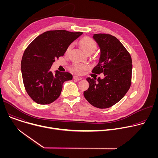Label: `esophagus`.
I'll list each match as a JSON object with an SVG mask.
<instances>
[{"instance_id": "obj_1", "label": "esophagus", "mask_w": 158, "mask_h": 158, "mask_svg": "<svg viewBox=\"0 0 158 158\" xmlns=\"http://www.w3.org/2000/svg\"><path fill=\"white\" fill-rule=\"evenodd\" d=\"M74 79H77V80H81L82 79V77H81V76H74Z\"/></svg>"}]
</instances>
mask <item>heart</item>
<instances>
[{
	"label": "heart",
	"instance_id": "1",
	"mask_svg": "<svg viewBox=\"0 0 158 158\" xmlns=\"http://www.w3.org/2000/svg\"><path fill=\"white\" fill-rule=\"evenodd\" d=\"M79 46L81 49L85 52L87 53L88 52H93L96 48V43L92 38L89 37H82L79 42ZM72 48V46L70 45L67 47L65 53L68 54ZM87 68V65L84 64H76L74 66V70L77 73H81L84 70Z\"/></svg>",
	"mask_w": 158,
	"mask_h": 158
}]
</instances>
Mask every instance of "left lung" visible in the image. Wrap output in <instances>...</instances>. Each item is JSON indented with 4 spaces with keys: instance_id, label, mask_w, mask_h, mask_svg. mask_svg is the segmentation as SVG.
Instances as JSON below:
<instances>
[{
    "instance_id": "left-lung-1",
    "label": "left lung",
    "mask_w": 158,
    "mask_h": 158,
    "mask_svg": "<svg viewBox=\"0 0 158 158\" xmlns=\"http://www.w3.org/2000/svg\"><path fill=\"white\" fill-rule=\"evenodd\" d=\"M100 48L98 63L92 73H104V78L86 80L89 84L84 92L86 100L93 106L106 109L118 102L126 94L131 84L132 59L121 42L106 34L93 35Z\"/></svg>"
}]
</instances>
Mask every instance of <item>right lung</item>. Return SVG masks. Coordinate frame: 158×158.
<instances>
[{"instance_id":"1","label":"right lung","mask_w":158,"mask_h":158,"mask_svg":"<svg viewBox=\"0 0 158 158\" xmlns=\"http://www.w3.org/2000/svg\"><path fill=\"white\" fill-rule=\"evenodd\" d=\"M82 34L65 30L49 31L29 45L22 58L21 72L25 89L34 101L39 104L52 103L59 97L64 82L73 79L71 73L58 71L52 73L51 67Z\"/></svg>"}]
</instances>
